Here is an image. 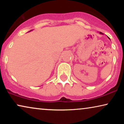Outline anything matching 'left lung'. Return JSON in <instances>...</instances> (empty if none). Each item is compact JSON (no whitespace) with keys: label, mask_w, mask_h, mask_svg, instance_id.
<instances>
[{"label":"left lung","mask_w":124,"mask_h":124,"mask_svg":"<svg viewBox=\"0 0 124 124\" xmlns=\"http://www.w3.org/2000/svg\"><path fill=\"white\" fill-rule=\"evenodd\" d=\"M99 34H102V35H103V34H103V33H101V32H99ZM108 38H109V39H110V38H109V37H108Z\"/></svg>","instance_id":"left-lung-1"}]
</instances>
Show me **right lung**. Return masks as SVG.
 Listing matches in <instances>:
<instances>
[{"instance_id":"right-lung-1","label":"right lung","mask_w":124,"mask_h":124,"mask_svg":"<svg viewBox=\"0 0 124 124\" xmlns=\"http://www.w3.org/2000/svg\"><path fill=\"white\" fill-rule=\"evenodd\" d=\"M31 30H30V31H31Z\"/></svg>"}]
</instances>
